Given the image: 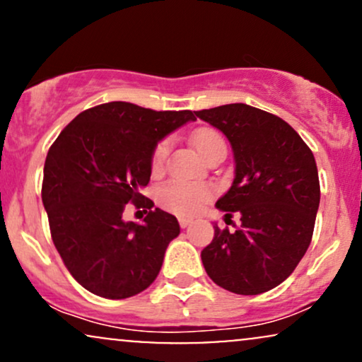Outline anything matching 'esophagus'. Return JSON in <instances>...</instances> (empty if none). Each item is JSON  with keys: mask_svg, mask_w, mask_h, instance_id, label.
I'll list each match as a JSON object with an SVG mask.
<instances>
[{"mask_svg": "<svg viewBox=\"0 0 362 362\" xmlns=\"http://www.w3.org/2000/svg\"><path fill=\"white\" fill-rule=\"evenodd\" d=\"M190 223H192V219L190 218H178V224H180V228H187Z\"/></svg>", "mask_w": 362, "mask_h": 362, "instance_id": "obj_1", "label": "esophagus"}]
</instances>
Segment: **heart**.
Instances as JSON below:
<instances>
[{
    "instance_id": "1",
    "label": "heart",
    "mask_w": 362,
    "mask_h": 362,
    "mask_svg": "<svg viewBox=\"0 0 362 362\" xmlns=\"http://www.w3.org/2000/svg\"><path fill=\"white\" fill-rule=\"evenodd\" d=\"M194 146L204 160L218 153H226V143L224 138L214 129H199L194 134ZM168 138L160 139L155 144L151 153V170L160 172L170 153ZM214 190L209 184L204 182H185V180H168L161 184L156 190L158 204L163 209L175 213L178 216H192L202 209V206L213 197Z\"/></svg>"
}]
</instances>
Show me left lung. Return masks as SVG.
<instances>
[{
	"label": "left lung",
	"instance_id": "obj_1",
	"mask_svg": "<svg viewBox=\"0 0 362 362\" xmlns=\"http://www.w3.org/2000/svg\"><path fill=\"white\" fill-rule=\"evenodd\" d=\"M195 115L231 143L235 180L216 206L242 221L235 231L216 224L202 264L223 289L265 293L288 279L310 247L320 204L315 156L286 120L255 107L228 103Z\"/></svg>",
	"mask_w": 362,
	"mask_h": 362
}]
</instances>
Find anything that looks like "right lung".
I'll list each match as a JSON object with an SVG mask.
<instances>
[{
    "label": "right lung",
    "instance_id": "right-lung-1",
    "mask_svg": "<svg viewBox=\"0 0 362 362\" xmlns=\"http://www.w3.org/2000/svg\"><path fill=\"white\" fill-rule=\"evenodd\" d=\"M189 120H195L192 110L109 102L83 110L49 148L42 202L52 242L90 293L124 300L156 279L180 226L139 189L151 177L155 144ZM129 202L148 209L143 223L122 219Z\"/></svg>",
    "mask_w": 362,
    "mask_h": 362
}]
</instances>
